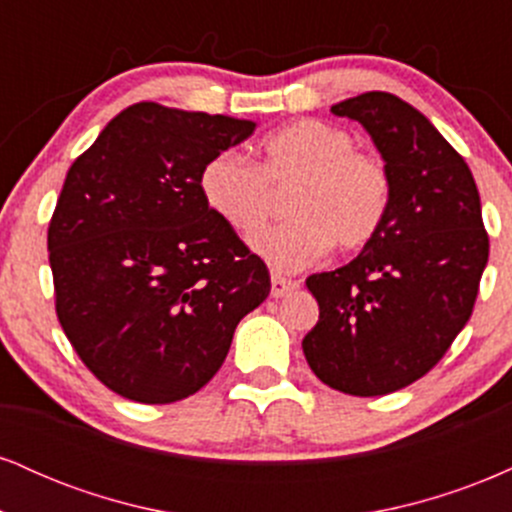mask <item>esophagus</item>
<instances>
[{
  "label": "esophagus",
  "mask_w": 512,
  "mask_h": 512,
  "mask_svg": "<svg viewBox=\"0 0 512 512\" xmlns=\"http://www.w3.org/2000/svg\"><path fill=\"white\" fill-rule=\"evenodd\" d=\"M293 289H298V281L286 279V276H281V274H272V296L274 298L286 296V293Z\"/></svg>",
  "instance_id": "34e87169"
}]
</instances>
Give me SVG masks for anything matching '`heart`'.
<instances>
[{"label":"heart","mask_w":512,"mask_h":512,"mask_svg":"<svg viewBox=\"0 0 512 512\" xmlns=\"http://www.w3.org/2000/svg\"><path fill=\"white\" fill-rule=\"evenodd\" d=\"M290 187V219L252 236L272 267H308L327 250L354 252L378 236L392 202V175L383 158L358 151L342 127L298 120L262 142L260 166L236 151L204 163L199 192L228 228L248 236L271 215L274 191Z\"/></svg>","instance_id":"heart-1"}]
</instances>
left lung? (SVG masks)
Masks as SVG:
<instances>
[{"mask_svg":"<svg viewBox=\"0 0 512 512\" xmlns=\"http://www.w3.org/2000/svg\"><path fill=\"white\" fill-rule=\"evenodd\" d=\"M332 113L373 137L392 175V202L356 260L305 279L320 320L303 354L325 385L378 397L424 378L467 325L489 236L472 170L426 115L385 91Z\"/></svg>","mask_w":512,"mask_h":512,"instance_id":"obj_1","label":"left lung"}]
</instances>
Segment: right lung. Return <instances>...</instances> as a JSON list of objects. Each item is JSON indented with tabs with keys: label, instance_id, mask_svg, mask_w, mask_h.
Wrapping results in <instances>:
<instances>
[{
	"label": "right lung",
	"instance_id": "right-lung-1",
	"mask_svg": "<svg viewBox=\"0 0 512 512\" xmlns=\"http://www.w3.org/2000/svg\"><path fill=\"white\" fill-rule=\"evenodd\" d=\"M252 132V120L144 101L69 168L48 228L55 310L84 366L117 395H195L269 296L267 264L199 192L204 163Z\"/></svg>",
	"mask_w": 512,
	"mask_h": 512
}]
</instances>
